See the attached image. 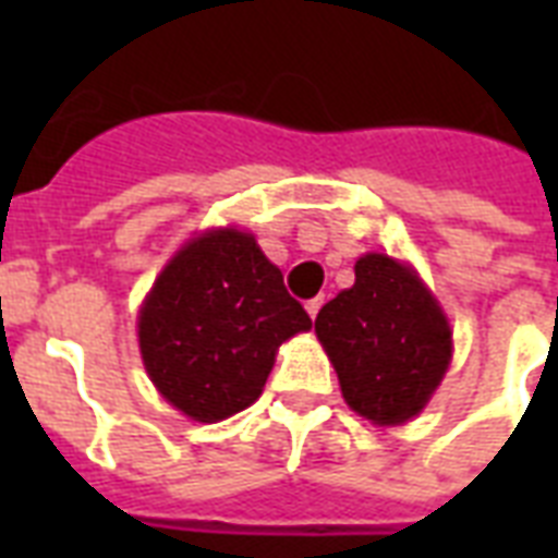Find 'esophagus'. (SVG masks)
Returning <instances> with one entry per match:
<instances>
[{
    "label": "esophagus",
    "instance_id": "34e87169",
    "mask_svg": "<svg viewBox=\"0 0 558 558\" xmlns=\"http://www.w3.org/2000/svg\"><path fill=\"white\" fill-rule=\"evenodd\" d=\"M324 306V298L318 295V298H313V301H306V313H310V318H315V315H318V310H322Z\"/></svg>",
    "mask_w": 558,
    "mask_h": 558
}]
</instances>
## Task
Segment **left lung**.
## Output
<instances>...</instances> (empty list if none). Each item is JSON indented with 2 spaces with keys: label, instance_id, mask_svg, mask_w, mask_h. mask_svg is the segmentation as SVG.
Returning a JSON list of instances; mask_svg holds the SVG:
<instances>
[{
  "label": "left lung",
  "instance_id": "1",
  "mask_svg": "<svg viewBox=\"0 0 558 558\" xmlns=\"http://www.w3.org/2000/svg\"><path fill=\"white\" fill-rule=\"evenodd\" d=\"M315 332L348 405L379 425L420 414L451 359L442 310L388 254L359 257L356 283L322 306Z\"/></svg>",
  "mask_w": 558,
  "mask_h": 558
}]
</instances>
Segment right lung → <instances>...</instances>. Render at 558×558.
<instances>
[{"instance_id": "1", "label": "right lung", "mask_w": 558, "mask_h": 558, "mask_svg": "<svg viewBox=\"0 0 558 558\" xmlns=\"http://www.w3.org/2000/svg\"><path fill=\"white\" fill-rule=\"evenodd\" d=\"M310 327L254 236L219 228L165 266L138 315V344L161 397L217 423L260 397L280 344Z\"/></svg>"}]
</instances>
